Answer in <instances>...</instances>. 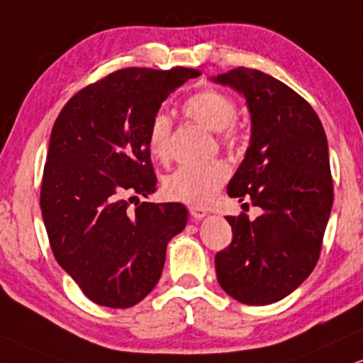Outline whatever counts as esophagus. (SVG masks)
Instances as JSON below:
<instances>
[{
    "mask_svg": "<svg viewBox=\"0 0 363 363\" xmlns=\"http://www.w3.org/2000/svg\"><path fill=\"white\" fill-rule=\"evenodd\" d=\"M189 214L194 221H197V219H203L204 216H208V211L204 208H199V206H189Z\"/></svg>",
    "mask_w": 363,
    "mask_h": 363,
    "instance_id": "esophagus-1",
    "label": "esophagus"
}]
</instances>
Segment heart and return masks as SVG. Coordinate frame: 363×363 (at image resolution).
I'll return each mask as SVG.
<instances>
[{
  "instance_id": "1",
  "label": "heart",
  "mask_w": 363,
  "mask_h": 363,
  "mask_svg": "<svg viewBox=\"0 0 363 363\" xmlns=\"http://www.w3.org/2000/svg\"><path fill=\"white\" fill-rule=\"evenodd\" d=\"M182 113L187 121L216 132L219 144L235 149L242 140V128L236 121L238 105L224 91L206 89L191 95L182 104ZM172 121L167 113L157 112L150 118L147 128V149L159 162L171 159ZM229 166L224 160H211L201 166H184L171 174L164 182V192L169 199L192 206H208L224 182L229 179Z\"/></svg>"
}]
</instances>
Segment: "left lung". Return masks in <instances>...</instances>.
I'll return each instance as SVG.
<instances>
[{
    "instance_id": "8db88e82",
    "label": "left lung",
    "mask_w": 363,
    "mask_h": 363,
    "mask_svg": "<svg viewBox=\"0 0 363 363\" xmlns=\"http://www.w3.org/2000/svg\"><path fill=\"white\" fill-rule=\"evenodd\" d=\"M213 80L245 95L251 113V144L228 194L263 209L255 221L226 216L233 240L216 255V274L235 300L269 305L320 258L333 204L327 135L311 105L268 73L238 67Z\"/></svg>"
}]
</instances>
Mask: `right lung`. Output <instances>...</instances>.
<instances>
[{"label": "right lung", "instance_id": "obj_1", "mask_svg": "<svg viewBox=\"0 0 363 363\" xmlns=\"http://www.w3.org/2000/svg\"><path fill=\"white\" fill-rule=\"evenodd\" d=\"M194 68H122L77 91L53 123L40 208L55 259L94 303L128 308L157 284L167 242L182 231L179 203L155 191L147 128ZM136 203V209L130 204Z\"/></svg>", "mask_w": 363, "mask_h": 363}]
</instances>
